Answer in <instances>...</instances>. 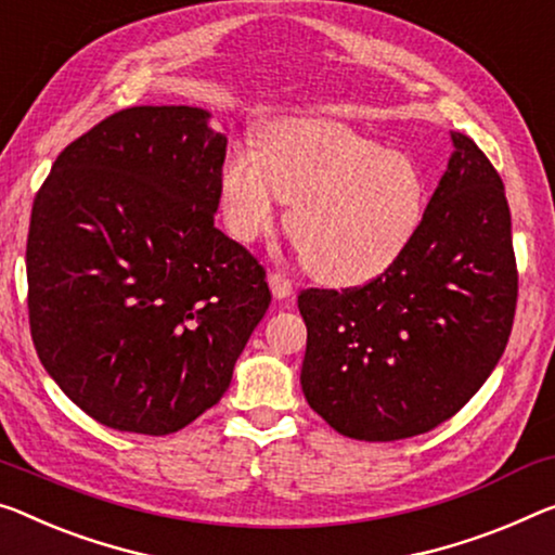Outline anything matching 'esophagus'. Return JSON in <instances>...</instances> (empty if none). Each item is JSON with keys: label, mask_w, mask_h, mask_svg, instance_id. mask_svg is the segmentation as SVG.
I'll list each match as a JSON object with an SVG mask.
<instances>
[{"label": "esophagus", "mask_w": 555, "mask_h": 555, "mask_svg": "<svg viewBox=\"0 0 555 555\" xmlns=\"http://www.w3.org/2000/svg\"><path fill=\"white\" fill-rule=\"evenodd\" d=\"M268 283H270L272 295H275L278 300H283V297H289V295L295 293L293 280L285 278L283 272H280V270H272V272H270V275H268Z\"/></svg>", "instance_id": "obj_1"}]
</instances>
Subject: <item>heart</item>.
<instances>
[{"mask_svg":"<svg viewBox=\"0 0 555 555\" xmlns=\"http://www.w3.org/2000/svg\"><path fill=\"white\" fill-rule=\"evenodd\" d=\"M289 203L287 235L310 275L364 283L387 270L422 223L426 185L404 153L385 151L343 124L285 118L260 135V153L233 149L220 168L228 230L250 243Z\"/></svg>","mask_w":555,"mask_h":555,"instance_id":"1","label":"heart"}]
</instances>
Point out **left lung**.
I'll list each match as a JSON object with an SVG mask.
<instances>
[{
  "label": "left lung",
  "instance_id": "obj_1",
  "mask_svg": "<svg viewBox=\"0 0 555 555\" xmlns=\"http://www.w3.org/2000/svg\"><path fill=\"white\" fill-rule=\"evenodd\" d=\"M451 141L456 151L404 253L364 285L297 295L305 399L343 437L431 431L506 349L518 270L504 183L468 135Z\"/></svg>",
  "mask_w": 555,
  "mask_h": 555
}]
</instances>
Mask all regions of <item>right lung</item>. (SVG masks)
<instances>
[{
    "instance_id": "right-lung-1",
    "label": "right lung",
    "mask_w": 555,
    "mask_h": 555,
    "mask_svg": "<svg viewBox=\"0 0 555 555\" xmlns=\"http://www.w3.org/2000/svg\"><path fill=\"white\" fill-rule=\"evenodd\" d=\"M208 116L116 111L59 153L34 198V347L111 429L166 437L218 404L270 305L266 268L212 225L228 139Z\"/></svg>"
}]
</instances>
